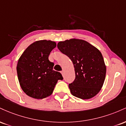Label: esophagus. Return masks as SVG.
I'll use <instances>...</instances> for the list:
<instances>
[{"label":"esophagus","mask_w":126,"mask_h":126,"mask_svg":"<svg viewBox=\"0 0 126 126\" xmlns=\"http://www.w3.org/2000/svg\"><path fill=\"white\" fill-rule=\"evenodd\" d=\"M61 73L62 74V75L63 76V75H64V71H63V70H62V71H61Z\"/></svg>","instance_id":"obj_1"}]
</instances>
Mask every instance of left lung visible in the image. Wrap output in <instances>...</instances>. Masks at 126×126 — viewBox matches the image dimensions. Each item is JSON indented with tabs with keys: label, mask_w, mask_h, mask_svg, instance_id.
Instances as JSON below:
<instances>
[{
	"label": "left lung",
	"mask_w": 126,
	"mask_h": 126,
	"mask_svg": "<svg viewBox=\"0 0 126 126\" xmlns=\"http://www.w3.org/2000/svg\"><path fill=\"white\" fill-rule=\"evenodd\" d=\"M57 47L74 65L75 79L69 84L72 94L83 99L95 96L100 91L106 75L101 52L88 42L78 39L59 42Z\"/></svg>",
	"instance_id": "1"
}]
</instances>
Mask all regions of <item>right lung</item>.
Wrapping results in <instances>:
<instances>
[{"mask_svg": "<svg viewBox=\"0 0 126 126\" xmlns=\"http://www.w3.org/2000/svg\"><path fill=\"white\" fill-rule=\"evenodd\" d=\"M56 47L54 41L40 40L27 47L19 59L17 74L21 87L28 96L43 99L53 93L58 80H63L60 72L53 70L49 61L50 52Z\"/></svg>", "mask_w": 126, "mask_h": 126, "instance_id": "obj_1", "label": "right lung"}]
</instances>
